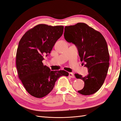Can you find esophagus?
<instances>
[{"label": "esophagus", "instance_id": "obj_1", "mask_svg": "<svg viewBox=\"0 0 121 121\" xmlns=\"http://www.w3.org/2000/svg\"><path fill=\"white\" fill-rule=\"evenodd\" d=\"M69 77L71 78H74V75L73 74V73H69Z\"/></svg>", "mask_w": 121, "mask_h": 121}]
</instances>
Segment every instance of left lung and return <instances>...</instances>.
Segmentation results:
<instances>
[{"mask_svg":"<svg viewBox=\"0 0 121 121\" xmlns=\"http://www.w3.org/2000/svg\"><path fill=\"white\" fill-rule=\"evenodd\" d=\"M64 37L76 46L81 61L88 69V74L84 77L75 74L84 81V88L78 92L84 95L95 93L103 85L109 67V54L104 37L86 24L78 23L65 27Z\"/></svg>","mask_w":121,"mask_h":121,"instance_id":"8db88e82","label":"left lung"}]
</instances>
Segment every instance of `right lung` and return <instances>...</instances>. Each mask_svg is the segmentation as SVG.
I'll return each mask as SVG.
<instances>
[{
    "instance_id": "obj_1",
    "label": "right lung",
    "mask_w": 121,
    "mask_h": 121,
    "mask_svg": "<svg viewBox=\"0 0 121 121\" xmlns=\"http://www.w3.org/2000/svg\"><path fill=\"white\" fill-rule=\"evenodd\" d=\"M63 32V26L39 24L26 32L19 41L16 53L18 76L33 96H45L60 76H69L64 70L51 71L42 63L44 55L50 53Z\"/></svg>"
}]
</instances>
